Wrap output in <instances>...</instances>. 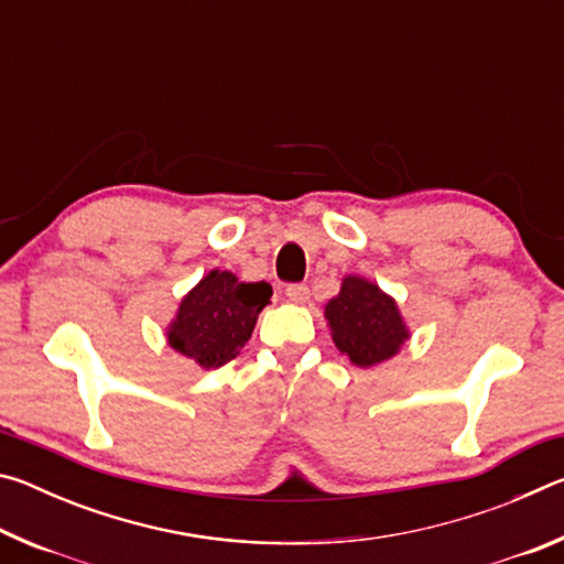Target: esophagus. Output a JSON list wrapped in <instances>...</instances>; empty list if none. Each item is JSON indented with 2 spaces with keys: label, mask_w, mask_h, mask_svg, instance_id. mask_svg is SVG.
Masks as SVG:
<instances>
[{
  "label": "esophagus",
  "mask_w": 564,
  "mask_h": 564,
  "mask_svg": "<svg viewBox=\"0 0 564 564\" xmlns=\"http://www.w3.org/2000/svg\"><path fill=\"white\" fill-rule=\"evenodd\" d=\"M285 295H289L291 303H305V301H308L311 291H308V285L293 283V285H289V289H285Z\"/></svg>",
  "instance_id": "1"
}]
</instances>
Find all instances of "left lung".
Masks as SVG:
<instances>
[{
  "label": "left lung",
  "instance_id": "8db88e82",
  "mask_svg": "<svg viewBox=\"0 0 564 564\" xmlns=\"http://www.w3.org/2000/svg\"><path fill=\"white\" fill-rule=\"evenodd\" d=\"M323 316L336 348L358 368L395 358L410 340V328L393 295L358 273L343 275L340 291L326 303Z\"/></svg>",
  "mask_w": 564,
  "mask_h": 564
}]
</instances>
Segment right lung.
Segmentation results:
<instances>
[{"label": "right lung", "mask_w": 564, "mask_h": 564, "mask_svg": "<svg viewBox=\"0 0 564 564\" xmlns=\"http://www.w3.org/2000/svg\"><path fill=\"white\" fill-rule=\"evenodd\" d=\"M271 295L265 281L243 283L231 271L212 269L181 299L166 326V343L204 370L221 368L251 338Z\"/></svg>", "instance_id": "right-lung-1"}]
</instances>
